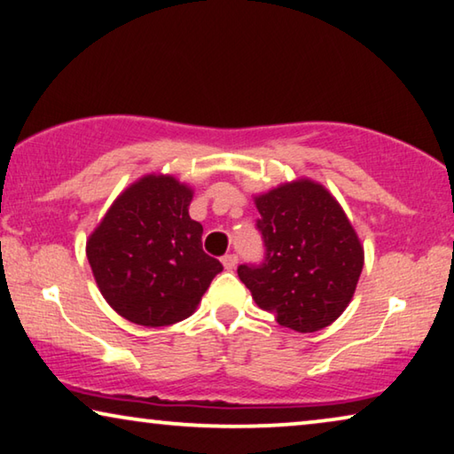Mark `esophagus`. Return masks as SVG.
I'll list each match as a JSON object with an SVG mask.
<instances>
[{"label": "esophagus", "mask_w": 454, "mask_h": 454, "mask_svg": "<svg viewBox=\"0 0 454 454\" xmlns=\"http://www.w3.org/2000/svg\"><path fill=\"white\" fill-rule=\"evenodd\" d=\"M236 262H239V256L236 254H226L224 259H222V265H224L226 270H232L236 267Z\"/></svg>", "instance_id": "esophagus-1"}]
</instances>
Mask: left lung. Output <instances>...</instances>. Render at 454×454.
<instances>
[{"instance_id": "obj_1", "label": "left lung", "mask_w": 454, "mask_h": 454, "mask_svg": "<svg viewBox=\"0 0 454 454\" xmlns=\"http://www.w3.org/2000/svg\"><path fill=\"white\" fill-rule=\"evenodd\" d=\"M267 256L261 267H239L256 306L295 333L333 324L353 300L364 250L342 206L308 177L254 195Z\"/></svg>"}]
</instances>
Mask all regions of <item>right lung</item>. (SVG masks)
Segmentation results:
<instances>
[{
	"label": "right lung",
	"mask_w": 454,
	"mask_h": 454,
	"mask_svg": "<svg viewBox=\"0 0 454 454\" xmlns=\"http://www.w3.org/2000/svg\"><path fill=\"white\" fill-rule=\"evenodd\" d=\"M193 189L151 173L128 185L87 239V261L104 300L138 326L181 322L198 309L222 262L201 248L189 218Z\"/></svg>",
	"instance_id": "obj_1"
}]
</instances>
